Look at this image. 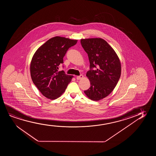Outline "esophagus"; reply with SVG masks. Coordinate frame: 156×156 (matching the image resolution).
<instances>
[{
	"instance_id": "1",
	"label": "esophagus",
	"mask_w": 156,
	"mask_h": 156,
	"mask_svg": "<svg viewBox=\"0 0 156 156\" xmlns=\"http://www.w3.org/2000/svg\"><path fill=\"white\" fill-rule=\"evenodd\" d=\"M83 75H80V76H77L76 77V78H77V80H80V79H82L83 78Z\"/></svg>"
}]
</instances>
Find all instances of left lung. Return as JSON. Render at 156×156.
<instances>
[{
    "instance_id": "obj_1",
    "label": "left lung",
    "mask_w": 156,
    "mask_h": 156,
    "mask_svg": "<svg viewBox=\"0 0 156 156\" xmlns=\"http://www.w3.org/2000/svg\"><path fill=\"white\" fill-rule=\"evenodd\" d=\"M80 43L87 53L90 63V70L86 73V76L90 80V87L84 93L92 100H100L113 91L119 80V58L103 39H82Z\"/></svg>"
}]
</instances>
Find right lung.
I'll return each instance as SVG.
<instances>
[{"mask_svg":"<svg viewBox=\"0 0 156 156\" xmlns=\"http://www.w3.org/2000/svg\"><path fill=\"white\" fill-rule=\"evenodd\" d=\"M77 40L56 36L41 45L33 56L30 64L32 81L41 93L50 100L59 98L66 90L73 76L58 71L69 48Z\"/></svg>","mask_w":156,"mask_h":156,"instance_id":"1","label":"right lung"}]
</instances>
